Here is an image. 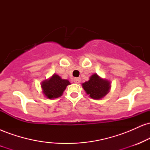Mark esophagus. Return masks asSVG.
<instances>
[{"instance_id": "esophagus-1", "label": "esophagus", "mask_w": 150, "mask_h": 150, "mask_svg": "<svg viewBox=\"0 0 150 150\" xmlns=\"http://www.w3.org/2000/svg\"><path fill=\"white\" fill-rule=\"evenodd\" d=\"M73 81H74V82H75V83L78 84V83H80V78H79V77H75V78L73 79Z\"/></svg>"}]
</instances>
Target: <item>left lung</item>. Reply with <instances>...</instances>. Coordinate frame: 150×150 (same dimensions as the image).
I'll list each match as a JSON object with an SVG mask.
<instances>
[{
	"instance_id": "left-lung-1",
	"label": "left lung",
	"mask_w": 150,
	"mask_h": 150,
	"mask_svg": "<svg viewBox=\"0 0 150 150\" xmlns=\"http://www.w3.org/2000/svg\"><path fill=\"white\" fill-rule=\"evenodd\" d=\"M82 85L86 93L94 99H102L111 89V82L106 79L101 78L96 73L93 74L89 80Z\"/></svg>"
}]
</instances>
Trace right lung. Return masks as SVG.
Segmentation results:
<instances>
[{"label":"right lung","instance_id":"1","mask_svg":"<svg viewBox=\"0 0 150 150\" xmlns=\"http://www.w3.org/2000/svg\"><path fill=\"white\" fill-rule=\"evenodd\" d=\"M68 85H70V82L68 80H63L59 75L54 74L49 79L43 81L41 86L46 98L52 99L62 96Z\"/></svg>","mask_w":150,"mask_h":150}]
</instances>
